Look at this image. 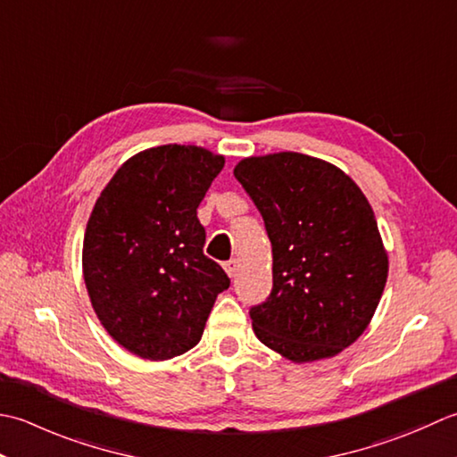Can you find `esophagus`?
<instances>
[{
  "mask_svg": "<svg viewBox=\"0 0 457 457\" xmlns=\"http://www.w3.org/2000/svg\"><path fill=\"white\" fill-rule=\"evenodd\" d=\"M225 270L230 278H235L238 272V260H228V262L225 264Z\"/></svg>",
  "mask_w": 457,
  "mask_h": 457,
  "instance_id": "esophagus-1",
  "label": "esophagus"
}]
</instances>
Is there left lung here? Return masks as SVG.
<instances>
[{"label":"left lung","instance_id":"obj_1","mask_svg":"<svg viewBox=\"0 0 457 457\" xmlns=\"http://www.w3.org/2000/svg\"><path fill=\"white\" fill-rule=\"evenodd\" d=\"M235 177L272 242V292L250 307L256 337L294 362L337 355L367 329L386 284L367 197L339 167L295 152L248 157Z\"/></svg>","mask_w":457,"mask_h":457}]
</instances>
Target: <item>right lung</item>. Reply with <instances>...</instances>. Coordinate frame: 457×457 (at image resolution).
<instances>
[{"label": "right lung", "mask_w": 457, "mask_h": 457, "mask_svg": "<svg viewBox=\"0 0 457 457\" xmlns=\"http://www.w3.org/2000/svg\"><path fill=\"white\" fill-rule=\"evenodd\" d=\"M225 157L160 145L120 167L100 193L82 245L92 307L124 349L165 361L197 345L230 280L203 254L197 207Z\"/></svg>", "instance_id": "right-lung-1"}]
</instances>
